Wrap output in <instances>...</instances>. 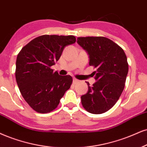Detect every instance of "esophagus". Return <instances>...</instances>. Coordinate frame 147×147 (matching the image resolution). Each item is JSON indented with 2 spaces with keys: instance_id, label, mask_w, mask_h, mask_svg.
Wrapping results in <instances>:
<instances>
[{
  "instance_id": "esophagus-1",
  "label": "esophagus",
  "mask_w": 147,
  "mask_h": 147,
  "mask_svg": "<svg viewBox=\"0 0 147 147\" xmlns=\"http://www.w3.org/2000/svg\"><path fill=\"white\" fill-rule=\"evenodd\" d=\"M79 82V80L78 79H76V78H74L73 79V83L74 84H77L78 82Z\"/></svg>"
}]
</instances>
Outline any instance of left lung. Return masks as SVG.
Listing matches in <instances>:
<instances>
[{"mask_svg": "<svg viewBox=\"0 0 147 147\" xmlns=\"http://www.w3.org/2000/svg\"><path fill=\"white\" fill-rule=\"evenodd\" d=\"M77 42L89 55V65L97 82L87 83V93L81 96L82 106L92 114H102L115 106L125 87L128 73L127 57L119 45L104 37H78Z\"/></svg>", "mask_w": 147, "mask_h": 147, "instance_id": "obj_1", "label": "left lung"}]
</instances>
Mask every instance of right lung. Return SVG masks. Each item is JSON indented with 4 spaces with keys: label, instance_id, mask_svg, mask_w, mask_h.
Segmentation results:
<instances>
[{
    "label": "right lung",
    "instance_id": "1",
    "mask_svg": "<svg viewBox=\"0 0 147 147\" xmlns=\"http://www.w3.org/2000/svg\"><path fill=\"white\" fill-rule=\"evenodd\" d=\"M76 41L73 35H41L18 54L16 82L24 100L35 111L48 113L54 110L70 88L72 77L60 76L50 67L59 61L65 47Z\"/></svg>",
    "mask_w": 147,
    "mask_h": 147
}]
</instances>
